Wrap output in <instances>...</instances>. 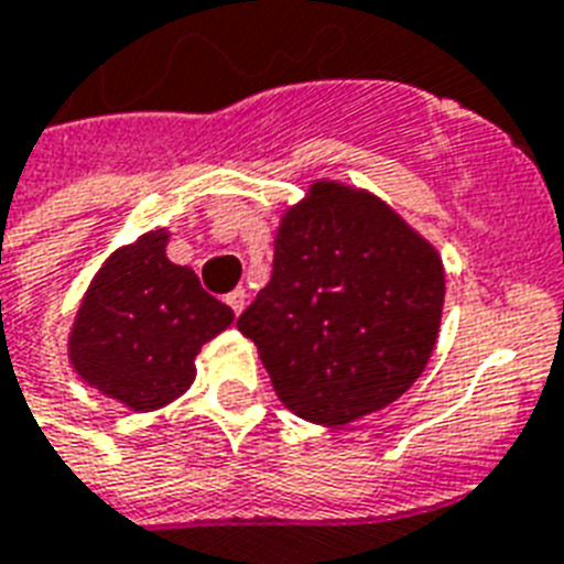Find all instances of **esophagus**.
I'll return each mask as SVG.
<instances>
[{"instance_id": "obj_1", "label": "esophagus", "mask_w": 564, "mask_h": 564, "mask_svg": "<svg viewBox=\"0 0 564 564\" xmlns=\"http://www.w3.org/2000/svg\"><path fill=\"white\" fill-rule=\"evenodd\" d=\"M226 303H229V308H232L235 314H241L243 305H247V291H243V288H235L232 294L226 296Z\"/></svg>"}]
</instances>
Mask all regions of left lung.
<instances>
[{
	"label": "left lung",
	"instance_id": "obj_1",
	"mask_svg": "<svg viewBox=\"0 0 564 564\" xmlns=\"http://www.w3.org/2000/svg\"><path fill=\"white\" fill-rule=\"evenodd\" d=\"M444 264L388 203L317 178L279 220L273 276L238 317L285 409L341 426L405 394L438 341Z\"/></svg>",
	"mask_w": 564,
	"mask_h": 564
}]
</instances>
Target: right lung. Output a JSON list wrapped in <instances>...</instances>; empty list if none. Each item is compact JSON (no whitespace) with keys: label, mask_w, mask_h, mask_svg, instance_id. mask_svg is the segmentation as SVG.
<instances>
[{"label":"right lung","mask_w":564,"mask_h":564,"mask_svg":"<svg viewBox=\"0 0 564 564\" xmlns=\"http://www.w3.org/2000/svg\"><path fill=\"white\" fill-rule=\"evenodd\" d=\"M167 229H152L111 252L67 338L78 379L132 412H155L185 394L203 344L235 321L194 270L167 259Z\"/></svg>","instance_id":"right-lung-1"}]
</instances>
